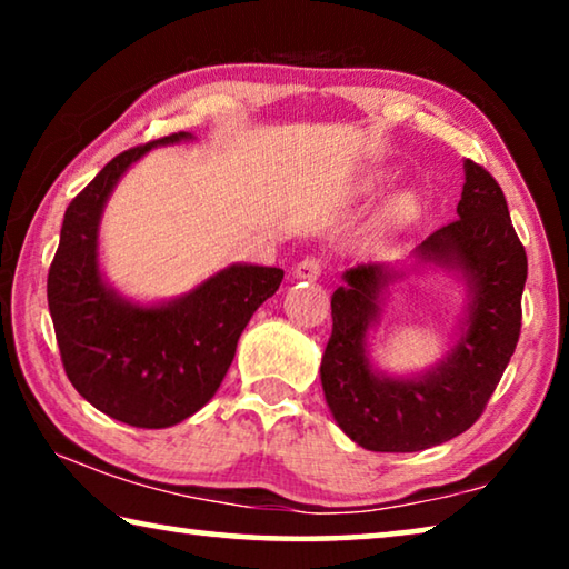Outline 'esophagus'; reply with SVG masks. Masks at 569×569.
I'll use <instances>...</instances> for the list:
<instances>
[{
    "mask_svg": "<svg viewBox=\"0 0 569 569\" xmlns=\"http://www.w3.org/2000/svg\"><path fill=\"white\" fill-rule=\"evenodd\" d=\"M323 271V258L321 256H306L303 261H298L293 268V276L301 281H316Z\"/></svg>",
    "mask_w": 569,
    "mask_h": 569,
    "instance_id": "34e87169",
    "label": "esophagus"
}]
</instances>
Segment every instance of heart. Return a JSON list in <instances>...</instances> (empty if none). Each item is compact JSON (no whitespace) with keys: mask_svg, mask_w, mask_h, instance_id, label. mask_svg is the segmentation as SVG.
<instances>
[{"mask_svg":"<svg viewBox=\"0 0 569 569\" xmlns=\"http://www.w3.org/2000/svg\"><path fill=\"white\" fill-rule=\"evenodd\" d=\"M411 213H413V203H411L409 198H403V200H399L397 206L391 208L389 216H391V220H407Z\"/></svg>","mask_w":569,"mask_h":569,"instance_id":"heart-1","label":"heart"}]
</instances>
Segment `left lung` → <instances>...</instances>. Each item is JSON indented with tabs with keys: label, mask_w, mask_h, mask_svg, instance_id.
Listing matches in <instances>:
<instances>
[{
	"label": "left lung",
	"mask_w": 569,
	"mask_h": 569,
	"mask_svg": "<svg viewBox=\"0 0 569 569\" xmlns=\"http://www.w3.org/2000/svg\"><path fill=\"white\" fill-rule=\"evenodd\" d=\"M457 218L417 248L421 261L459 266L475 286L467 333L437 371L421 379L377 377L363 336L377 316L379 288L391 276L379 263L346 271L331 296V339L321 383L333 419L371 451H421L459 437L485 411L522 331L527 253L509 218L505 192L479 162H465Z\"/></svg>",
	"instance_id": "1"
}]
</instances>
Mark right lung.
Instances as JSON below:
<instances>
[{"label":"right lung","mask_w":569,"mask_h":569,"mask_svg":"<svg viewBox=\"0 0 569 569\" xmlns=\"http://www.w3.org/2000/svg\"><path fill=\"white\" fill-rule=\"evenodd\" d=\"M172 132L114 156L64 210L47 276V303L62 366L94 409L140 429L172 427L218 391L250 316L283 281L281 268L230 266L176 303L140 308L98 271V223L120 176Z\"/></svg>","instance_id":"obj_1"}]
</instances>
